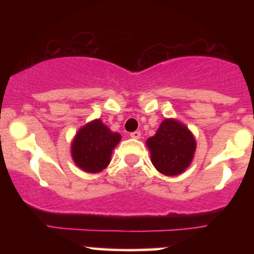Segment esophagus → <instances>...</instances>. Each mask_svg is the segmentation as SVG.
Segmentation results:
<instances>
[{"label":"esophagus","instance_id":"34e87169","mask_svg":"<svg viewBox=\"0 0 254 254\" xmlns=\"http://www.w3.org/2000/svg\"><path fill=\"white\" fill-rule=\"evenodd\" d=\"M130 137L133 139H138L141 137V132L139 131H133V132L130 133Z\"/></svg>","mask_w":254,"mask_h":254}]
</instances>
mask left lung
<instances>
[{
	"mask_svg": "<svg viewBox=\"0 0 254 254\" xmlns=\"http://www.w3.org/2000/svg\"><path fill=\"white\" fill-rule=\"evenodd\" d=\"M151 164L160 173L176 177L186 171L196 153L197 142L185 124L174 118L161 122L154 136L145 141Z\"/></svg>",
	"mask_w": 254,
	"mask_h": 254,
	"instance_id": "8db88e82",
	"label": "left lung"
}]
</instances>
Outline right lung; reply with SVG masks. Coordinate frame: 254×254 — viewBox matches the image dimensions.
Returning <instances> with one entry per match:
<instances>
[{
  "mask_svg": "<svg viewBox=\"0 0 254 254\" xmlns=\"http://www.w3.org/2000/svg\"><path fill=\"white\" fill-rule=\"evenodd\" d=\"M121 133L113 132L101 119H94L81 127L71 141L72 161L87 173H99L109 166Z\"/></svg>",
  "mask_w": 254,
  "mask_h": 254,
  "instance_id": "add662e5",
  "label": "right lung"
}]
</instances>
